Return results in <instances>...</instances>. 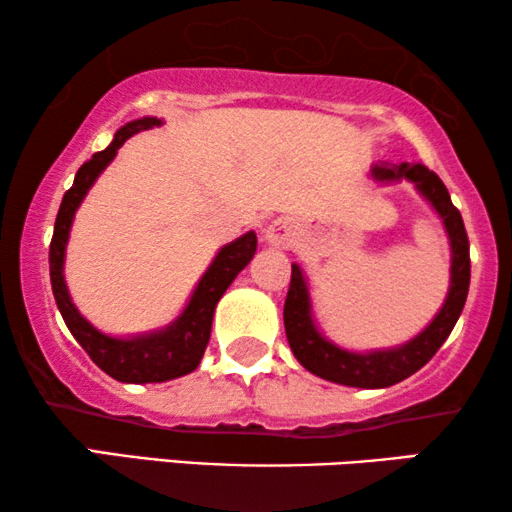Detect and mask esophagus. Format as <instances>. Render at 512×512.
Here are the masks:
<instances>
[{"mask_svg": "<svg viewBox=\"0 0 512 512\" xmlns=\"http://www.w3.org/2000/svg\"><path fill=\"white\" fill-rule=\"evenodd\" d=\"M296 237V228L289 219H275L265 228V242L272 244V247H289Z\"/></svg>", "mask_w": 512, "mask_h": 512, "instance_id": "1", "label": "esophagus"}]
</instances>
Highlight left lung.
<instances>
[{
    "label": "left lung",
    "instance_id": "8db88e82",
    "mask_svg": "<svg viewBox=\"0 0 512 512\" xmlns=\"http://www.w3.org/2000/svg\"><path fill=\"white\" fill-rule=\"evenodd\" d=\"M370 177L382 184L408 179L415 184L419 195L436 209L443 219L447 240H450L452 265H450V291L443 307L422 333L391 349H375V352H349L333 345L319 333L312 317L310 289L298 263L291 265V284L284 303V328L291 352L300 361V366L312 375L324 377L328 382L345 384L359 389H384L391 384L403 382L405 377L417 373L419 368L431 361L440 345L452 333L461 310H464L468 284H471V256H468V235L459 209L452 205L450 193L436 172L419 163L401 165H373Z\"/></svg>",
    "mask_w": 512,
    "mask_h": 512
}]
</instances>
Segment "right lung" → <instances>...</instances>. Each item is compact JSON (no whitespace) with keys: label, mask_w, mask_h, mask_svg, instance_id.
<instances>
[{"label":"right lung","mask_w":512,"mask_h":512,"mask_svg":"<svg viewBox=\"0 0 512 512\" xmlns=\"http://www.w3.org/2000/svg\"><path fill=\"white\" fill-rule=\"evenodd\" d=\"M160 123L163 121L156 116H144L137 118V121L125 123L116 132L114 142L107 149L95 153L93 158L79 167L72 188L62 198L53 228L51 249H48L53 296L69 333L86 349L97 368H102L114 380L128 384L167 382L174 380V377L193 373L200 366L202 354H205L209 342V333H212L216 303H219L228 286L233 284V279L247 268V263L256 254L258 244L256 233L249 230V233L237 237L235 242L221 247L212 265L200 277L184 312L170 326L160 328V331L132 335V338H114V335H104L102 331H97L88 319L81 317V312L72 303L65 282V249L76 209L86 198L90 186L95 184V179L104 172V167L114 160L125 139L137 135L139 130L156 128Z\"/></svg>","instance_id":"1"}]
</instances>
